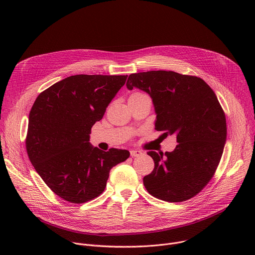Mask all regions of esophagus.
Here are the masks:
<instances>
[{
    "instance_id": "34e87169",
    "label": "esophagus",
    "mask_w": 255,
    "mask_h": 255,
    "mask_svg": "<svg viewBox=\"0 0 255 255\" xmlns=\"http://www.w3.org/2000/svg\"><path fill=\"white\" fill-rule=\"evenodd\" d=\"M142 154V151H140V150H137V149H132V150H130V155L132 156V157H136V156H139V155H141Z\"/></svg>"
}]
</instances>
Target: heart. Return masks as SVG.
<instances>
[{
	"label": "heart",
	"instance_id": "obj_1",
	"mask_svg": "<svg viewBox=\"0 0 255 255\" xmlns=\"http://www.w3.org/2000/svg\"><path fill=\"white\" fill-rule=\"evenodd\" d=\"M138 95H142V93H140V92H135V93L131 94L130 97H134V96H138ZM130 97H129V98H130Z\"/></svg>",
	"mask_w": 255,
	"mask_h": 255
}]
</instances>
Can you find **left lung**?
I'll use <instances>...</instances> for the list:
<instances>
[{
	"mask_svg": "<svg viewBox=\"0 0 255 255\" xmlns=\"http://www.w3.org/2000/svg\"><path fill=\"white\" fill-rule=\"evenodd\" d=\"M126 86L150 95L155 130L175 134L178 143L171 152H147L154 168L143 177L145 189L171 203L195 197L214 176L227 136L225 113L214 91L201 78L171 70L131 74Z\"/></svg>",
	"mask_w": 255,
	"mask_h": 255,
	"instance_id": "8db88e82",
	"label": "left lung"
}]
</instances>
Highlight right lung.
I'll return each instance as SVG.
<instances>
[{"mask_svg":"<svg viewBox=\"0 0 255 255\" xmlns=\"http://www.w3.org/2000/svg\"><path fill=\"white\" fill-rule=\"evenodd\" d=\"M128 76L68 77L36 98L26 136L28 157L48 188L61 199L83 204L105 190L109 172L128 150L93 147L90 134Z\"/></svg>","mask_w":255,"mask_h":255,"instance_id":"right-lung-1","label":"right lung"}]
</instances>
